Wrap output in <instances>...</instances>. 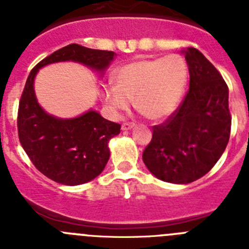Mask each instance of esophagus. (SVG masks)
<instances>
[{
	"mask_svg": "<svg viewBox=\"0 0 249 249\" xmlns=\"http://www.w3.org/2000/svg\"><path fill=\"white\" fill-rule=\"evenodd\" d=\"M133 127H135V123H123L122 131H131Z\"/></svg>",
	"mask_w": 249,
	"mask_h": 249,
	"instance_id": "obj_1",
	"label": "esophagus"
}]
</instances>
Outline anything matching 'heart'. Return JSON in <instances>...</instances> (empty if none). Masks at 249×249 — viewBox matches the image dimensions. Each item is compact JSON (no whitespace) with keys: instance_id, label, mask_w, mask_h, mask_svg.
<instances>
[{"instance_id":"b5f03b06","label":"heart","mask_w":249,"mask_h":249,"mask_svg":"<svg viewBox=\"0 0 249 249\" xmlns=\"http://www.w3.org/2000/svg\"><path fill=\"white\" fill-rule=\"evenodd\" d=\"M114 86L102 91L103 102L116 114L136 108L152 121H164L181 103L188 81V66L179 54L138 58L120 66L112 74Z\"/></svg>"}]
</instances>
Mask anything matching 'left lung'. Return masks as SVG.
Here are the masks:
<instances>
[{"instance_id":"8db88e82","label":"left lung","mask_w":249,"mask_h":249,"mask_svg":"<svg viewBox=\"0 0 249 249\" xmlns=\"http://www.w3.org/2000/svg\"><path fill=\"white\" fill-rule=\"evenodd\" d=\"M190 71V91L177 111L153 127L142 158L152 175L187 184L217 163L231 133L228 87L221 73L197 48L182 50Z\"/></svg>"}]
</instances>
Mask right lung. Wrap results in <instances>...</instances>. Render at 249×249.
Wrapping results in <instances>:
<instances>
[{
	"instance_id": "add662e5",
	"label": "right lung",
	"mask_w": 249,
	"mask_h": 249,
	"mask_svg": "<svg viewBox=\"0 0 249 249\" xmlns=\"http://www.w3.org/2000/svg\"><path fill=\"white\" fill-rule=\"evenodd\" d=\"M116 56L112 51L72 43L42 59L26 81L17 118L19 142L35 167L57 183L78 186L100 176L109 160V140L120 133L121 126L92 108L73 118L47 113L35 93L37 72L47 65L72 61L102 76Z\"/></svg>"
}]
</instances>
